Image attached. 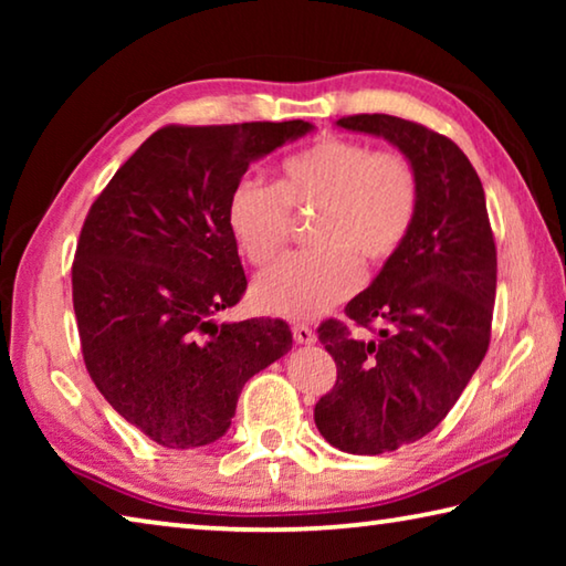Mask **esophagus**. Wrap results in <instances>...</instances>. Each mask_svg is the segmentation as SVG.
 <instances>
[{
    "label": "esophagus",
    "instance_id": "obj_1",
    "mask_svg": "<svg viewBox=\"0 0 566 566\" xmlns=\"http://www.w3.org/2000/svg\"><path fill=\"white\" fill-rule=\"evenodd\" d=\"M292 334H294L296 344H314V342H317V334H314L312 327H306V324H294Z\"/></svg>",
    "mask_w": 566,
    "mask_h": 566
}]
</instances>
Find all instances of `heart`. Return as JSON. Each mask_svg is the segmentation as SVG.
Masks as SVG:
<instances>
[{
  "instance_id": "heart-1",
  "label": "heart",
  "mask_w": 566,
  "mask_h": 566,
  "mask_svg": "<svg viewBox=\"0 0 566 566\" xmlns=\"http://www.w3.org/2000/svg\"><path fill=\"white\" fill-rule=\"evenodd\" d=\"M317 209L314 247L286 254L254 284L260 310L312 319L357 292L361 264L395 256L415 227L419 175L397 151L324 137L286 157L276 185L244 177L229 191L227 224L254 266L272 264L292 234V212Z\"/></svg>"
}]
</instances>
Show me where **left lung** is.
I'll use <instances>...</instances> for the list:
<instances>
[{"instance_id": "obj_1", "label": "left lung", "mask_w": 566, "mask_h": 566, "mask_svg": "<svg viewBox=\"0 0 566 566\" xmlns=\"http://www.w3.org/2000/svg\"><path fill=\"white\" fill-rule=\"evenodd\" d=\"M337 124L385 137L419 175L407 242L344 306L375 337H354L337 319L317 329L337 361V381L314 407L319 434L342 452L385 454L432 432L482 364L496 247L482 181L452 139L391 114H352Z\"/></svg>"}]
</instances>
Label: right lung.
<instances>
[{
    "label": "right lung",
    "mask_w": 566,
    "mask_h": 566,
    "mask_svg": "<svg viewBox=\"0 0 566 566\" xmlns=\"http://www.w3.org/2000/svg\"><path fill=\"white\" fill-rule=\"evenodd\" d=\"M310 122L157 129L84 219L72 302L84 364L119 415L169 449L212 444L249 377L292 349L282 319L217 324L247 290L229 191Z\"/></svg>",
    "instance_id": "right-lung-1"
}]
</instances>
